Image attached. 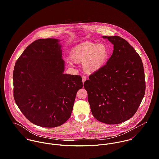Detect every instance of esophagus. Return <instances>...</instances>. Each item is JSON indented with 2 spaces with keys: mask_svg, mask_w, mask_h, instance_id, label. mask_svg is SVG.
Here are the masks:
<instances>
[{
  "mask_svg": "<svg viewBox=\"0 0 159 159\" xmlns=\"http://www.w3.org/2000/svg\"><path fill=\"white\" fill-rule=\"evenodd\" d=\"M86 76H82V81H83V83H84V81L86 80Z\"/></svg>",
  "mask_w": 159,
  "mask_h": 159,
  "instance_id": "obj_1",
  "label": "esophagus"
}]
</instances>
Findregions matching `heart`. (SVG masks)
Listing matches in <instances>:
<instances>
[{
	"mask_svg": "<svg viewBox=\"0 0 159 159\" xmlns=\"http://www.w3.org/2000/svg\"><path fill=\"white\" fill-rule=\"evenodd\" d=\"M108 55V50L106 46L85 42L71 49L70 58L75 63H83L84 70L88 73H92L104 66Z\"/></svg>",
	"mask_w": 159,
	"mask_h": 159,
	"instance_id": "obj_1",
	"label": "heart"
}]
</instances>
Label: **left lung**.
Returning <instances> with one entry per match:
<instances>
[{
	"label": "left lung",
	"instance_id": "1",
	"mask_svg": "<svg viewBox=\"0 0 159 159\" xmlns=\"http://www.w3.org/2000/svg\"><path fill=\"white\" fill-rule=\"evenodd\" d=\"M114 45L107 64L84 83L91 112L98 121L118 124L130 119L144 96L146 82L141 59L119 36H103Z\"/></svg>",
	"mask_w": 159,
	"mask_h": 159
}]
</instances>
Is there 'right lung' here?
<instances>
[{
    "mask_svg": "<svg viewBox=\"0 0 159 159\" xmlns=\"http://www.w3.org/2000/svg\"><path fill=\"white\" fill-rule=\"evenodd\" d=\"M58 39H39L28 46L15 63V101L32 123L56 127L70 118L76 92L83 88L80 75L64 74V61Z\"/></svg>",
    "mask_w": 159,
    "mask_h": 159,
    "instance_id": "right-lung-1",
    "label": "right lung"
}]
</instances>
